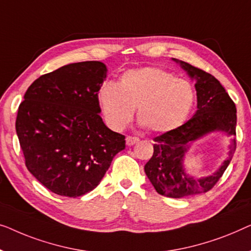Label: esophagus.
<instances>
[{
  "label": "esophagus",
  "mask_w": 251,
  "mask_h": 251,
  "mask_svg": "<svg viewBox=\"0 0 251 251\" xmlns=\"http://www.w3.org/2000/svg\"><path fill=\"white\" fill-rule=\"evenodd\" d=\"M139 142V139H137V137H135V136H127L126 137V144L127 146H133V144H135V143H137Z\"/></svg>",
  "instance_id": "esophagus-1"
}]
</instances>
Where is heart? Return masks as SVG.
Returning a JSON list of instances; mask_svg holds the SVG:
<instances>
[{"label": "heart", "mask_w": 251, "mask_h": 251, "mask_svg": "<svg viewBox=\"0 0 251 251\" xmlns=\"http://www.w3.org/2000/svg\"><path fill=\"white\" fill-rule=\"evenodd\" d=\"M195 100L191 83L157 67L128 70L118 85L105 82L98 91L104 121L115 130L124 128L137 108L141 125L152 132H168L185 122Z\"/></svg>", "instance_id": "heart-1"}]
</instances>
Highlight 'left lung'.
Masks as SVG:
<instances>
[{"mask_svg": "<svg viewBox=\"0 0 251 251\" xmlns=\"http://www.w3.org/2000/svg\"><path fill=\"white\" fill-rule=\"evenodd\" d=\"M173 60L179 63L190 78L196 79L197 111L182 126L154 137L153 154L144 166V172L159 195L179 199L209 191L230 165L236 148L234 137L228 146L227 158L211 175L192 177L185 172L183 161L191 144L208 134L223 132L228 136H235L236 108L213 75L188 62Z\"/></svg>", "mask_w": 251, "mask_h": 251, "instance_id": "left-lung-1", "label": "left lung"}]
</instances>
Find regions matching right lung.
I'll use <instances>...</instances> for the list:
<instances>
[{"mask_svg":"<svg viewBox=\"0 0 251 251\" xmlns=\"http://www.w3.org/2000/svg\"><path fill=\"white\" fill-rule=\"evenodd\" d=\"M105 77L100 61L70 63L35 80L19 105L16 130L26 167L55 195L92 191L125 149V136L99 115Z\"/></svg>","mask_w":251,"mask_h":251,"instance_id":"obj_1","label":"right lung"}]
</instances>
